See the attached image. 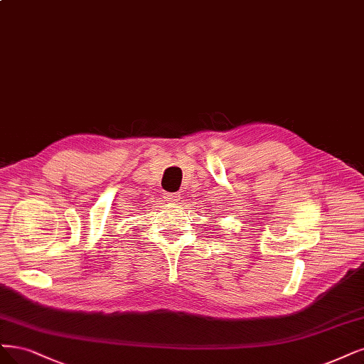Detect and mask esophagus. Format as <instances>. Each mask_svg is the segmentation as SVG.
<instances>
[{"instance_id": "esophagus-1", "label": "esophagus", "mask_w": 364, "mask_h": 364, "mask_svg": "<svg viewBox=\"0 0 364 364\" xmlns=\"http://www.w3.org/2000/svg\"><path fill=\"white\" fill-rule=\"evenodd\" d=\"M164 198H166V202L174 203L181 198V194H178V193H164Z\"/></svg>"}]
</instances>
